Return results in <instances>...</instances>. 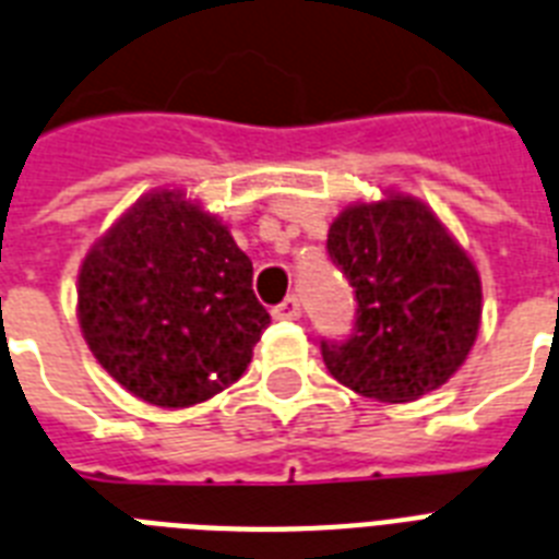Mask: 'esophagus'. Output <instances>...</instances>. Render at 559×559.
Returning <instances> with one entry per match:
<instances>
[{
	"instance_id": "1",
	"label": "esophagus",
	"mask_w": 559,
	"mask_h": 559,
	"mask_svg": "<svg viewBox=\"0 0 559 559\" xmlns=\"http://www.w3.org/2000/svg\"><path fill=\"white\" fill-rule=\"evenodd\" d=\"M272 319H275V321H298V319H301V304H298V298H284L278 307H272Z\"/></svg>"
}]
</instances>
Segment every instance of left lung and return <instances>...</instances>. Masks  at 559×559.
I'll use <instances>...</instances> for the list:
<instances>
[{
  "label": "left lung",
  "instance_id": "1",
  "mask_svg": "<svg viewBox=\"0 0 559 559\" xmlns=\"http://www.w3.org/2000/svg\"><path fill=\"white\" fill-rule=\"evenodd\" d=\"M326 252L356 289L353 335L321 342L335 382L402 405L465 365L483 319V284L425 203L402 192L353 203L330 226Z\"/></svg>",
  "mask_w": 559,
  "mask_h": 559
}]
</instances>
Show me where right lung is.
<instances>
[{"mask_svg":"<svg viewBox=\"0 0 559 559\" xmlns=\"http://www.w3.org/2000/svg\"><path fill=\"white\" fill-rule=\"evenodd\" d=\"M76 319L115 382L189 407L238 382L270 312L229 226L180 189H154L88 249Z\"/></svg>","mask_w":559,"mask_h":559,"instance_id":"right-lung-1","label":"right lung"}]
</instances>
